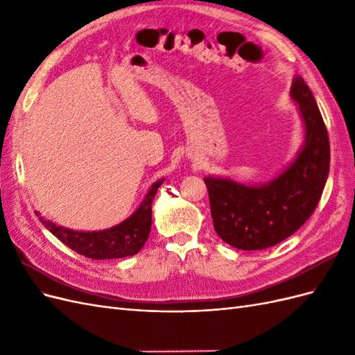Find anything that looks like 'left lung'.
I'll return each instance as SVG.
<instances>
[{
	"mask_svg": "<svg viewBox=\"0 0 355 355\" xmlns=\"http://www.w3.org/2000/svg\"><path fill=\"white\" fill-rule=\"evenodd\" d=\"M304 124V144L280 175L247 185L207 176L214 231L240 250H262L295 234L314 213L330 168L329 135L313 92L300 75L290 87Z\"/></svg>",
	"mask_w": 355,
	"mask_h": 355,
	"instance_id": "1",
	"label": "left lung"
}]
</instances>
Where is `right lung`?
Listing matches in <instances>:
<instances>
[{
	"label": "right lung",
	"mask_w": 355,
	"mask_h": 355,
	"mask_svg": "<svg viewBox=\"0 0 355 355\" xmlns=\"http://www.w3.org/2000/svg\"><path fill=\"white\" fill-rule=\"evenodd\" d=\"M166 179L161 178L151 185L144 201L125 220L102 231H73L44 219L37 211L41 223L69 249L90 259H118L133 256L145 245L151 232L153 200Z\"/></svg>",
	"instance_id": "1"
}]
</instances>
